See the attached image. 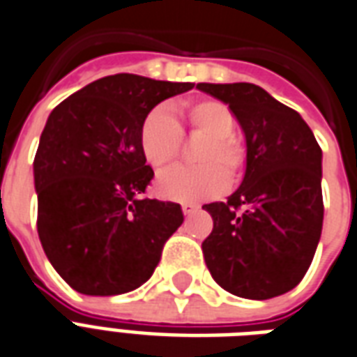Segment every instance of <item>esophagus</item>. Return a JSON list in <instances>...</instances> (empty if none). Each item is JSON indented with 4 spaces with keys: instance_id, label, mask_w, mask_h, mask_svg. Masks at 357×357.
I'll use <instances>...</instances> for the list:
<instances>
[{
    "instance_id": "1",
    "label": "esophagus",
    "mask_w": 357,
    "mask_h": 357,
    "mask_svg": "<svg viewBox=\"0 0 357 357\" xmlns=\"http://www.w3.org/2000/svg\"><path fill=\"white\" fill-rule=\"evenodd\" d=\"M196 211H197V205L182 204V213H184V215H192V213H196Z\"/></svg>"
}]
</instances>
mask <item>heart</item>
Here are the masks:
<instances>
[{
    "label": "heart",
    "instance_id": "heart-1",
    "mask_svg": "<svg viewBox=\"0 0 357 357\" xmlns=\"http://www.w3.org/2000/svg\"><path fill=\"white\" fill-rule=\"evenodd\" d=\"M232 110L215 98H197L165 110H152L140 125V150L155 173L178 158L182 137L202 135L205 142L194 153L197 167H176L158 181L161 197L175 202H202L222 194L228 181H238L247 165V148L234 132Z\"/></svg>",
    "mask_w": 357,
    "mask_h": 357
}]
</instances>
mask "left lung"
<instances>
[{
    "mask_svg": "<svg viewBox=\"0 0 357 357\" xmlns=\"http://www.w3.org/2000/svg\"><path fill=\"white\" fill-rule=\"evenodd\" d=\"M230 106L247 140V171L228 202L205 205L202 243L213 280L228 293L266 301L308 272L324 225L321 148L298 112L253 83H197Z\"/></svg>",
    "mask_w": 357,
    "mask_h": 357,
    "instance_id": "left-lung-1",
    "label": "left lung"
}]
</instances>
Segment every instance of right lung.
Returning <instances> with one entry per match:
<instances>
[{
  "mask_svg": "<svg viewBox=\"0 0 357 357\" xmlns=\"http://www.w3.org/2000/svg\"><path fill=\"white\" fill-rule=\"evenodd\" d=\"M192 87L116 74L51 112L33 160L38 234L49 262L77 293L140 287L182 225L181 205L144 197L153 171L140 150V125L155 104Z\"/></svg>",
  "mask_w": 357,
  "mask_h": 357,
  "instance_id": "1",
  "label": "right lung"
}]
</instances>
